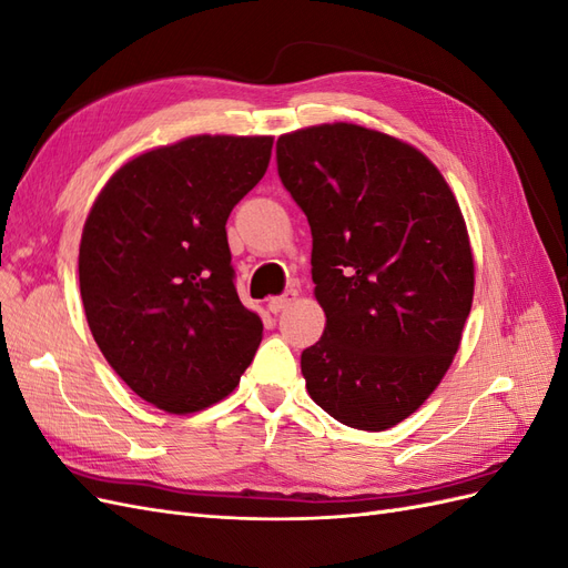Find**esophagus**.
Returning <instances> with one entry per match:
<instances>
[{"label":"esophagus","mask_w":568,"mask_h":568,"mask_svg":"<svg viewBox=\"0 0 568 568\" xmlns=\"http://www.w3.org/2000/svg\"><path fill=\"white\" fill-rule=\"evenodd\" d=\"M294 298H296V291L291 288V291H286L284 296H274V298H270V301H267V311H270L272 315H277V313H282L284 307H286L291 301H294Z\"/></svg>","instance_id":"esophagus-1"}]
</instances>
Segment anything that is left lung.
<instances>
[{
	"instance_id": "obj_1",
	"label": "left lung",
	"mask_w": 568,
	"mask_h": 568,
	"mask_svg": "<svg viewBox=\"0 0 568 568\" xmlns=\"http://www.w3.org/2000/svg\"><path fill=\"white\" fill-rule=\"evenodd\" d=\"M277 173L313 232L326 326L301 355L311 398L336 422L384 432L448 372L474 298L459 205L422 151L351 123L277 140Z\"/></svg>"
}]
</instances>
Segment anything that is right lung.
Wrapping results in <instances>:
<instances>
[{
	"mask_svg": "<svg viewBox=\"0 0 568 568\" xmlns=\"http://www.w3.org/2000/svg\"><path fill=\"white\" fill-rule=\"evenodd\" d=\"M270 153L272 136L227 134L146 151L101 189L84 222L80 296L97 346L140 398L173 415L230 395L261 346L225 225Z\"/></svg>",
	"mask_w": 568,
	"mask_h": 568,
	"instance_id": "add662e5",
	"label": "right lung"
}]
</instances>
